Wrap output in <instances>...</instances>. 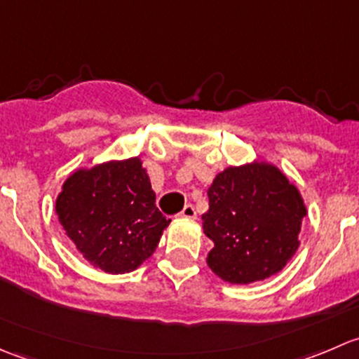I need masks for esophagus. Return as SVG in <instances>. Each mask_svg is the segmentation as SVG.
<instances>
[{
	"mask_svg": "<svg viewBox=\"0 0 359 359\" xmlns=\"http://www.w3.org/2000/svg\"><path fill=\"white\" fill-rule=\"evenodd\" d=\"M180 217H182V219H196V210H194V206L189 203V205H186L182 208Z\"/></svg>",
	"mask_w": 359,
	"mask_h": 359,
	"instance_id": "esophagus-1",
	"label": "esophagus"
}]
</instances>
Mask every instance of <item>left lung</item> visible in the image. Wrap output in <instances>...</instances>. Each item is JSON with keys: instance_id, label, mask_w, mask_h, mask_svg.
<instances>
[{"instance_id": "8db88e82", "label": "left lung", "mask_w": 359, "mask_h": 359, "mask_svg": "<svg viewBox=\"0 0 359 359\" xmlns=\"http://www.w3.org/2000/svg\"><path fill=\"white\" fill-rule=\"evenodd\" d=\"M203 231L213 247L210 269L233 285H250L280 273L299 248L307 210L299 189L266 161L229 166L208 187Z\"/></svg>"}]
</instances>
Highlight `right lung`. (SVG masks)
<instances>
[{
    "mask_svg": "<svg viewBox=\"0 0 359 359\" xmlns=\"http://www.w3.org/2000/svg\"><path fill=\"white\" fill-rule=\"evenodd\" d=\"M55 212L78 252L109 274L135 271L170 224L156 208L140 158L76 170L57 196Z\"/></svg>",
    "mask_w": 359,
    "mask_h": 359,
    "instance_id": "add662e5",
    "label": "right lung"
}]
</instances>
